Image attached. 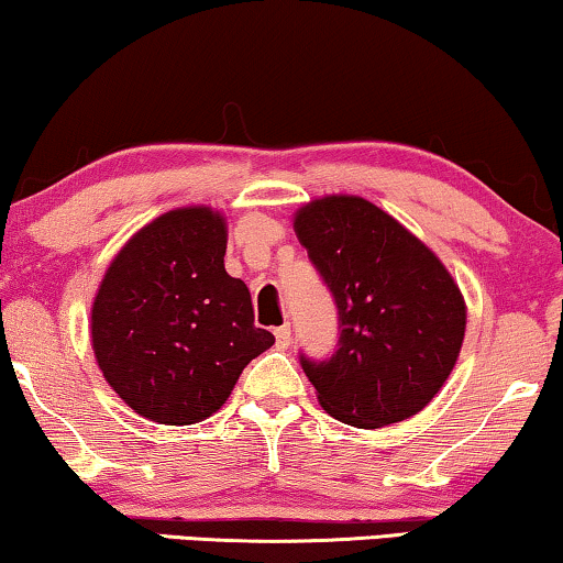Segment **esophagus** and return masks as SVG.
I'll return each mask as SVG.
<instances>
[{
    "instance_id": "obj_1",
    "label": "esophagus",
    "mask_w": 563,
    "mask_h": 563,
    "mask_svg": "<svg viewBox=\"0 0 563 563\" xmlns=\"http://www.w3.org/2000/svg\"><path fill=\"white\" fill-rule=\"evenodd\" d=\"M274 335H276V347H289V342H291V328L289 324H282V328H276L274 330Z\"/></svg>"
}]
</instances>
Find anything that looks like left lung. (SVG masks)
Wrapping results in <instances>:
<instances>
[{"label":"left lung","mask_w":563,"mask_h":563,"mask_svg":"<svg viewBox=\"0 0 563 563\" xmlns=\"http://www.w3.org/2000/svg\"><path fill=\"white\" fill-rule=\"evenodd\" d=\"M295 233L335 297L340 342L301 357L330 417L378 429L419 413L457 363L467 305L439 256L357 195H324L295 213Z\"/></svg>","instance_id":"obj_1"}]
</instances>
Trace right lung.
<instances>
[{
    "mask_svg": "<svg viewBox=\"0 0 563 563\" xmlns=\"http://www.w3.org/2000/svg\"><path fill=\"white\" fill-rule=\"evenodd\" d=\"M228 223L175 208L129 239L91 307V345L109 386L140 417L185 427L213 417L241 371L274 345L249 287L225 272Z\"/></svg>",
    "mask_w": 563,
    "mask_h": 563,
    "instance_id": "right-lung-1",
    "label": "right lung"
}]
</instances>
